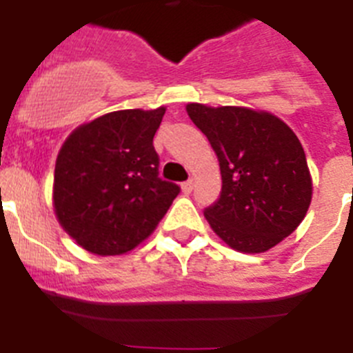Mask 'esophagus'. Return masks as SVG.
<instances>
[{
    "label": "esophagus",
    "mask_w": 353,
    "mask_h": 353,
    "mask_svg": "<svg viewBox=\"0 0 353 353\" xmlns=\"http://www.w3.org/2000/svg\"><path fill=\"white\" fill-rule=\"evenodd\" d=\"M193 188H194V181L193 179H188L186 183H183V191L186 194H190L191 191H193Z\"/></svg>",
    "instance_id": "esophagus-1"
}]
</instances>
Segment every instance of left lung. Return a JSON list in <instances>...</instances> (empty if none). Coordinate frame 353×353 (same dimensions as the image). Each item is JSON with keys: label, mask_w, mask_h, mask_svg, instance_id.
<instances>
[{"label": "left lung", "mask_w": 353, "mask_h": 353, "mask_svg": "<svg viewBox=\"0 0 353 353\" xmlns=\"http://www.w3.org/2000/svg\"><path fill=\"white\" fill-rule=\"evenodd\" d=\"M208 138L222 191L205 216L213 232L241 252H265L290 236L311 205L312 181L304 148L276 116L236 105L188 104Z\"/></svg>", "instance_id": "1"}]
</instances>
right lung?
I'll list each match as a JSON object with an SVG mask.
<instances>
[{
    "mask_svg": "<svg viewBox=\"0 0 353 353\" xmlns=\"http://www.w3.org/2000/svg\"><path fill=\"white\" fill-rule=\"evenodd\" d=\"M165 108L104 114L73 131L54 169V212L87 251L124 254L143 243L181 188L159 177L154 137Z\"/></svg>",
    "mask_w": 353,
    "mask_h": 353,
    "instance_id": "1",
    "label": "right lung"
}]
</instances>
